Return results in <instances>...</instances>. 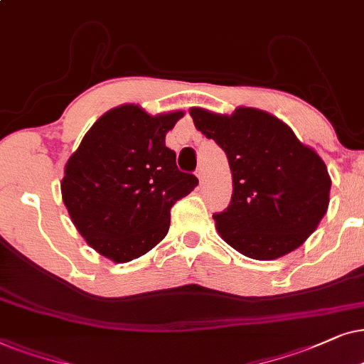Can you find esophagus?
<instances>
[{
  "label": "esophagus",
  "instance_id": "1",
  "mask_svg": "<svg viewBox=\"0 0 364 364\" xmlns=\"http://www.w3.org/2000/svg\"><path fill=\"white\" fill-rule=\"evenodd\" d=\"M196 176H198V179H200V183L205 181V171H203V168L198 169V171H196Z\"/></svg>",
  "mask_w": 364,
  "mask_h": 364
}]
</instances>
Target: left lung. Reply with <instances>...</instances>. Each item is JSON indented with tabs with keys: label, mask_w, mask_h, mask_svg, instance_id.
Segmentation results:
<instances>
[{
	"label": "left lung",
	"mask_w": 364,
	"mask_h": 364,
	"mask_svg": "<svg viewBox=\"0 0 364 364\" xmlns=\"http://www.w3.org/2000/svg\"><path fill=\"white\" fill-rule=\"evenodd\" d=\"M190 114L230 163V206L213 215L221 238L261 261L299 248L329 205L331 178L318 153L266 111L241 106L228 116L191 108Z\"/></svg>",
	"instance_id": "8db88e82"
}]
</instances>
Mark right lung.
<instances>
[{
  "mask_svg": "<svg viewBox=\"0 0 364 364\" xmlns=\"http://www.w3.org/2000/svg\"><path fill=\"white\" fill-rule=\"evenodd\" d=\"M183 114L118 106L91 126L68 159L63 203L86 243L114 263L154 248L169 230L171 206L198 186L195 174L179 171L164 141Z\"/></svg>",
  "mask_w": 364,
  "mask_h": 364,
  "instance_id": "1",
  "label": "right lung"
}]
</instances>
